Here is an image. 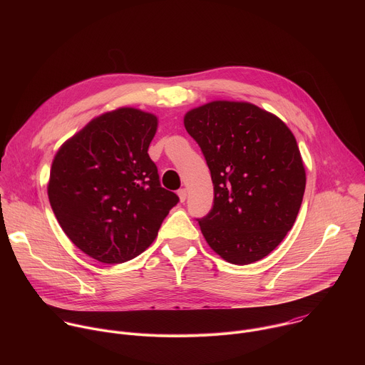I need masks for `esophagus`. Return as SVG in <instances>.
I'll return each instance as SVG.
<instances>
[{"mask_svg":"<svg viewBox=\"0 0 365 365\" xmlns=\"http://www.w3.org/2000/svg\"><path fill=\"white\" fill-rule=\"evenodd\" d=\"M178 195H179L180 202H185L186 197H187V190H186L185 187H183V189H179V190H178Z\"/></svg>","mask_w":365,"mask_h":365,"instance_id":"obj_1","label":"esophagus"}]
</instances>
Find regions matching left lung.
<instances>
[{
    "label": "left lung",
    "instance_id": "8db88e82",
    "mask_svg": "<svg viewBox=\"0 0 365 365\" xmlns=\"http://www.w3.org/2000/svg\"><path fill=\"white\" fill-rule=\"evenodd\" d=\"M214 183L211 212L197 220L225 262L251 264L269 255L299 214L306 173L293 133L250 102L212 101L185 114Z\"/></svg>",
    "mask_w": 365,
    "mask_h": 365
}]
</instances>
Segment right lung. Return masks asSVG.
<instances>
[{"label":"right lung","instance_id":"obj_1","mask_svg":"<svg viewBox=\"0 0 365 365\" xmlns=\"http://www.w3.org/2000/svg\"><path fill=\"white\" fill-rule=\"evenodd\" d=\"M154 114L123 107L91 120L58 150L47 195L68 238L101 263L120 264L155 240L179 202L147 153Z\"/></svg>","mask_w":365,"mask_h":365}]
</instances>
